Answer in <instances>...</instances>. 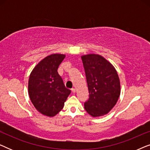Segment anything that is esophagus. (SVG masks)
<instances>
[{
	"mask_svg": "<svg viewBox=\"0 0 150 150\" xmlns=\"http://www.w3.org/2000/svg\"><path fill=\"white\" fill-rule=\"evenodd\" d=\"M71 92H72L73 93H76V89L74 88H73V89H71Z\"/></svg>",
	"mask_w": 150,
	"mask_h": 150,
	"instance_id": "34e87169",
	"label": "esophagus"
}]
</instances>
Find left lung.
Masks as SVG:
<instances>
[{"instance_id": "obj_1", "label": "left lung", "mask_w": 150, "mask_h": 150, "mask_svg": "<svg viewBox=\"0 0 150 150\" xmlns=\"http://www.w3.org/2000/svg\"><path fill=\"white\" fill-rule=\"evenodd\" d=\"M89 89V98L85 109L92 117L107 114L120 96V81L111 63L101 55L89 54L81 57Z\"/></svg>"}]
</instances>
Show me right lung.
Segmentation results:
<instances>
[{
	"mask_svg": "<svg viewBox=\"0 0 150 150\" xmlns=\"http://www.w3.org/2000/svg\"><path fill=\"white\" fill-rule=\"evenodd\" d=\"M65 55L52 54L45 57L34 67L28 80V95L35 108L48 117L62 110L71 91L65 87L57 71Z\"/></svg>",
	"mask_w": 150,
	"mask_h": 150,
	"instance_id": "add662e5",
	"label": "right lung"
}]
</instances>
